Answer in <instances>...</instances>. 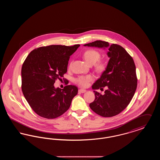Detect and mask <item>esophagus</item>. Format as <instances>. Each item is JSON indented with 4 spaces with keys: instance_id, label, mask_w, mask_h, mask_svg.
<instances>
[{
    "instance_id": "obj_1",
    "label": "esophagus",
    "mask_w": 160,
    "mask_h": 160,
    "mask_svg": "<svg viewBox=\"0 0 160 160\" xmlns=\"http://www.w3.org/2000/svg\"><path fill=\"white\" fill-rule=\"evenodd\" d=\"M78 91H79V92H80V93H85V92H86V90H85V89H80L78 90Z\"/></svg>"
}]
</instances>
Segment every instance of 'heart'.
<instances>
[{"label": "heart", "instance_id": "obj_1", "mask_svg": "<svg viewBox=\"0 0 160 160\" xmlns=\"http://www.w3.org/2000/svg\"><path fill=\"white\" fill-rule=\"evenodd\" d=\"M83 57L86 62L89 65H94L96 69L98 71H101L105 68V63L102 61H99L101 54L95 50H88L83 54ZM93 80V77L91 75L81 76L76 78V82L82 86H86L89 82Z\"/></svg>", "mask_w": 160, "mask_h": 160}]
</instances>
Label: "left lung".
Here are the masks:
<instances>
[{"label": "left lung", "mask_w": 160, "mask_h": 160, "mask_svg": "<svg viewBox=\"0 0 160 160\" xmlns=\"http://www.w3.org/2000/svg\"><path fill=\"white\" fill-rule=\"evenodd\" d=\"M84 46L108 48L110 58L106 70L92 85L95 98L89 104L92 110L102 117H112L120 113L132 98L136 90V66L132 57L121 46L102 41H95ZM107 87L104 95L95 90Z\"/></svg>", "instance_id": "obj_1"}]
</instances>
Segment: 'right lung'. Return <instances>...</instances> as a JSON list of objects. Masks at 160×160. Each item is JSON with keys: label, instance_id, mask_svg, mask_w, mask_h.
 <instances>
[{"label": "right lung", "instance_id": "obj_1", "mask_svg": "<svg viewBox=\"0 0 160 160\" xmlns=\"http://www.w3.org/2000/svg\"><path fill=\"white\" fill-rule=\"evenodd\" d=\"M80 47L52 45L32 51L22 68V89L32 110L39 116L54 119L68 110L78 93L76 86L63 89L54 86L67 72L70 56Z\"/></svg>", "mask_w": 160, "mask_h": 160}]
</instances>
